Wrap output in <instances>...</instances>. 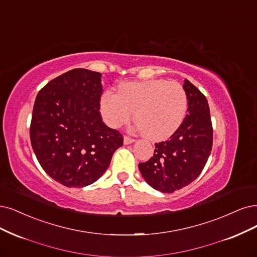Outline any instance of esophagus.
I'll return each instance as SVG.
<instances>
[{"label": "esophagus", "instance_id": "34e87169", "mask_svg": "<svg viewBox=\"0 0 257 257\" xmlns=\"http://www.w3.org/2000/svg\"><path fill=\"white\" fill-rule=\"evenodd\" d=\"M135 139H133V138H130V137H127V136H125L124 137V139H123V143H124V145H131V144H133V143H135Z\"/></svg>", "mask_w": 257, "mask_h": 257}]
</instances>
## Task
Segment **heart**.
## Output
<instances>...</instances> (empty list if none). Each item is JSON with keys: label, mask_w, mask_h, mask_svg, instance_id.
<instances>
[{"label": "heart", "mask_w": 257, "mask_h": 257, "mask_svg": "<svg viewBox=\"0 0 257 257\" xmlns=\"http://www.w3.org/2000/svg\"><path fill=\"white\" fill-rule=\"evenodd\" d=\"M102 117L112 128L125 124L134 113L137 128L154 141L169 138L183 123L188 98L178 83L165 79L125 82L119 93L106 91L101 96Z\"/></svg>", "instance_id": "obj_1"}]
</instances>
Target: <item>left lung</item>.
<instances>
[{
	"instance_id": "obj_1",
	"label": "left lung",
	"mask_w": 257,
	"mask_h": 257,
	"mask_svg": "<svg viewBox=\"0 0 257 257\" xmlns=\"http://www.w3.org/2000/svg\"><path fill=\"white\" fill-rule=\"evenodd\" d=\"M183 88L188 98V114L170 139L155 144L154 155L138 165L146 182L165 193L180 190L196 180L213 147V125L205 95L188 79Z\"/></svg>"
}]
</instances>
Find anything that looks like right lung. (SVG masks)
Listing matches in <instances>:
<instances>
[{"label":"right lung","mask_w":257,"mask_h":257,"mask_svg":"<svg viewBox=\"0 0 257 257\" xmlns=\"http://www.w3.org/2000/svg\"><path fill=\"white\" fill-rule=\"evenodd\" d=\"M101 73L73 69L52 79L35 100L31 144L42 169L67 187L99 180L123 137L100 113Z\"/></svg>","instance_id":"obj_1"}]
</instances>
